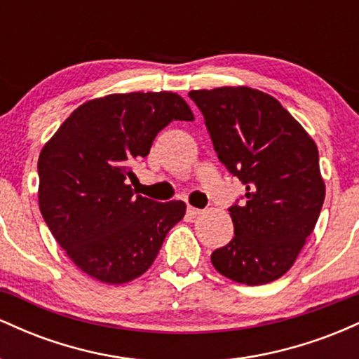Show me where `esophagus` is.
I'll list each match as a JSON object with an SVG mask.
<instances>
[{
    "label": "esophagus",
    "mask_w": 359,
    "mask_h": 359,
    "mask_svg": "<svg viewBox=\"0 0 359 359\" xmlns=\"http://www.w3.org/2000/svg\"><path fill=\"white\" fill-rule=\"evenodd\" d=\"M187 214L191 217H197V216H201V214H203V211H201V209H197V208H192V205H189Z\"/></svg>",
    "instance_id": "obj_1"
}]
</instances>
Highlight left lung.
I'll list each match as a JSON object with an SVG mask.
<instances>
[{
  "label": "left lung",
  "mask_w": 359,
  "mask_h": 359,
  "mask_svg": "<svg viewBox=\"0 0 359 359\" xmlns=\"http://www.w3.org/2000/svg\"><path fill=\"white\" fill-rule=\"evenodd\" d=\"M217 158L246 185L233 205L234 236L211 255L214 269L246 285L285 275L314 231L325 197L311 135L270 94L246 86L194 89Z\"/></svg>",
  "instance_id": "8db88e82"
}]
</instances>
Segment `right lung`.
Returning <instances> with one entry per match:
<instances>
[{"label":"right lung","instance_id":"1","mask_svg":"<svg viewBox=\"0 0 359 359\" xmlns=\"http://www.w3.org/2000/svg\"><path fill=\"white\" fill-rule=\"evenodd\" d=\"M174 119L194 121L175 93L108 94L74 109L40 151V212L89 277L111 285L138 278L184 217L182 201L155 203L126 184Z\"/></svg>","mask_w":359,"mask_h":359}]
</instances>
